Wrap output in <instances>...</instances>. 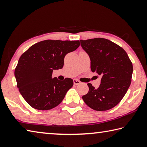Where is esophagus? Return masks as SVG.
I'll use <instances>...</instances> for the list:
<instances>
[{
    "instance_id": "esophagus-1",
    "label": "esophagus",
    "mask_w": 147,
    "mask_h": 147,
    "mask_svg": "<svg viewBox=\"0 0 147 147\" xmlns=\"http://www.w3.org/2000/svg\"><path fill=\"white\" fill-rule=\"evenodd\" d=\"M81 82L79 81V80H77V79H74V84H75V85H78V84H81Z\"/></svg>"
}]
</instances>
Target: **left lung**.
I'll list each match as a JSON object with an SVG mask.
<instances>
[{"instance_id":"left-lung-1","label":"left lung","mask_w":147,"mask_h":147,"mask_svg":"<svg viewBox=\"0 0 147 147\" xmlns=\"http://www.w3.org/2000/svg\"><path fill=\"white\" fill-rule=\"evenodd\" d=\"M81 46L90 59L92 72L101 76V84L95 88L88 83L89 91L83 98L93 110L105 111L121 101L131 83L133 66L126 51L104 38L81 40Z\"/></svg>"}]
</instances>
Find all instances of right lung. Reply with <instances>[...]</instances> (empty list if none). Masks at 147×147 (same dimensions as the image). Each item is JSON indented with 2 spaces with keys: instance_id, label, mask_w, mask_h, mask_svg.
<instances>
[{
  "instance_id": "1",
  "label": "right lung",
  "mask_w": 147,
  "mask_h": 147,
  "mask_svg": "<svg viewBox=\"0 0 147 147\" xmlns=\"http://www.w3.org/2000/svg\"><path fill=\"white\" fill-rule=\"evenodd\" d=\"M79 45V40H45L22 54L15 76L20 94L33 109L50 110L63 101L74 81L70 78L64 81L53 79L52 72L63 68L64 57Z\"/></svg>"
}]
</instances>
